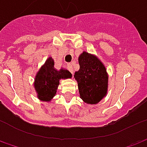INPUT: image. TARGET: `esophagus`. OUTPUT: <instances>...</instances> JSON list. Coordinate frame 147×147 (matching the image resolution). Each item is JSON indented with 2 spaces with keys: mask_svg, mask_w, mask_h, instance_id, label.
Here are the masks:
<instances>
[{
  "mask_svg": "<svg viewBox=\"0 0 147 147\" xmlns=\"http://www.w3.org/2000/svg\"><path fill=\"white\" fill-rule=\"evenodd\" d=\"M67 67V69H68V71H70L71 73L73 74V67H72V65H71V63H68Z\"/></svg>",
  "mask_w": 147,
  "mask_h": 147,
  "instance_id": "34e87169",
  "label": "esophagus"
}]
</instances>
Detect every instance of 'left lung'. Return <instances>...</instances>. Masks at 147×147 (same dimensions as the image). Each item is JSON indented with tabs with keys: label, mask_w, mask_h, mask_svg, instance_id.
<instances>
[{
	"label": "left lung",
	"mask_w": 147,
	"mask_h": 147,
	"mask_svg": "<svg viewBox=\"0 0 147 147\" xmlns=\"http://www.w3.org/2000/svg\"><path fill=\"white\" fill-rule=\"evenodd\" d=\"M80 70L75 73L81 98L96 104L107 94L108 76L104 65L93 55L84 52L79 57Z\"/></svg>",
	"instance_id": "1"
}]
</instances>
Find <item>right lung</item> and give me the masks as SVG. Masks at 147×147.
I'll return each instance as SVG.
<instances>
[{
  "label": "right lung",
  "instance_id": "right-lung-1",
  "mask_svg": "<svg viewBox=\"0 0 147 147\" xmlns=\"http://www.w3.org/2000/svg\"><path fill=\"white\" fill-rule=\"evenodd\" d=\"M71 77V74L67 70L60 69L57 71L55 69L53 59L51 57L49 58L35 78L34 87L37 92L38 98L42 101H50L56 95L59 80Z\"/></svg>",
  "mask_w": 147,
  "mask_h": 147
}]
</instances>
